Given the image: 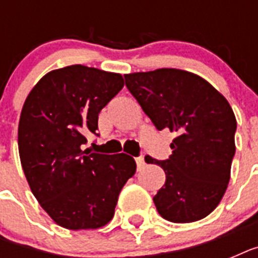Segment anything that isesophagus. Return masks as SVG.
Returning <instances> with one entry per match:
<instances>
[{
  "label": "esophagus",
  "mask_w": 258,
  "mask_h": 258,
  "mask_svg": "<svg viewBox=\"0 0 258 258\" xmlns=\"http://www.w3.org/2000/svg\"><path fill=\"white\" fill-rule=\"evenodd\" d=\"M135 161H137V165H138V167H139V169H141L142 166H145V158H143V157L137 158Z\"/></svg>",
  "instance_id": "1"
}]
</instances>
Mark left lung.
<instances>
[{"mask_svg": "<svg viewBox=\"0 0 258 258\" xmlns=\"http://www.w3.org/2000/svg\"><path fill=\"white\" fill-rule=\"evenodd\" d=\"M124 79L155 127L176 134L167 161L146 157L166 174L154 197L158 213L176 224L202 220L218 206L230 179L237 128L232 107L210 83L187 71L161 68Z\"/></svg>", "mask_w": 258, "mask_h": 258, "instance_id": "8db88e82", "label": "left lung"}]
</instances>
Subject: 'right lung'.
Instances as JSON below:
<instances>
[{"label": "right lung", "instance_id": "1", "mask_svg": "<svg viewBox=\"0 0 258 258\" xmlns=\"http://www.w3.org/2000/svg\"><path fill=\"white\" fill-rule=\"evenodd\" d=\"M124 86L120 74L76 64L53 70L32 88L18 123V153L29 187L52 220L70 230L112 220L137 163L127 154H89L99 112Z\"/></svg>", "mask_w": 258, "mask_h": 258}]
</instances>
